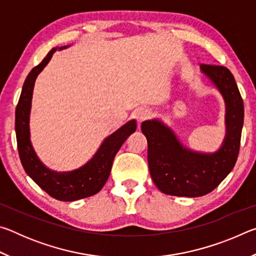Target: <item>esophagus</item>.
Instances as JSON below:
<instances>
[{
    "label": "esophagus",
    "mask_w": 256,
    "mask_h": 256,
    "mask_svg": "<svg viewBox=\"0 0 256 256\" xmlns=\"http://www.w3.org/2000/svg\"><path fill=\"white\" fill-rule=\"evenodd\" d=\"M151 116H152V112H151L150 110H140L138 112H136V120L138 123L144 122V120H149Z\"/></svg>",
    "instance_id": "esophagus-1"
}]
</instances>
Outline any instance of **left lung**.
Listing matches in <instances>:
<instances>
[{
	"instance_id": "8db88e82",
	"label": "left lung",
	"mask_w": 256,
	"mask_h": 256,
	"mask_svg": "<svg viewBox=\"0 0 256 256\" xmlns=\"http://www.w3.org/2000/svg\"><path fill=\"white\" fill-rule=\"evenodd\" d=\"M201 70L216 86L227 106V136L219 151L212 154L188 150L170 128L158 120L141 124L148 141L151 177L162 193L196 198L210 193L226 178L240 154L244 123V102L232 72L226 66L201 64Z\"/></svg>"
}]
</instances>
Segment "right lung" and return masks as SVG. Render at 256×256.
<instances>
[{
  "instance_id": "1",
  "label": "right lung",
  "mask_w": 256,
  "mask_h": 256,
  "mask_svg": "<svg viewBox=\"0 0 256 256\" xmlns=\"http://www.w3.org/2000/svg\"><path fill=\"white\" fill-rule=\"evenodd\" d=\"M63 47H60V50ZM58 50V47L52 50L42 63L30 71L24 81L16 108V134L19 157L26 172L48 196L56 200L68 202L92 196L102 188L110 174L112 160L128 136L136 132V120H130L124 126L108 136L94 158L79 170L56 172L46 168L37 158L30 144L29 114L34 80Z\"/></svg>"
}]
</instances>
